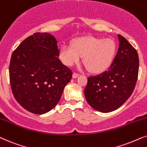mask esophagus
<instances>
[{"label": "esophagus", "mask_w": 147, "mask_h": 147, "mask_svg": "<svg viewBox=\"0 0 147 147\" xmlns=\"http://www.w3.org/2000/svg\"><path fill=\"white\" fill-rule=\"evenodd\" d=\"M79 76V74L76 73V72H74L73 75H72V78H73V79H76V78H77Z\"/></svg>", "instance_id": "esophagus-1"}]
</instances>
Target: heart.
I'll use <instances>...</instances> for the list:
<instances>
[{"label": "heart", "instance_id": "b5f03b06", "mask_svg": "<svg viewBox=\"0 0 147 147\" xmlns=\"http://www.w3.org/2000/svg\"><path fill=\"white\" fill-rule=\"evenodd\" d=\"M116 52V44L111 39L85 37L75 40L72 46L65 44L60 50L62 63L70 66L83 56V62L90 71L99 72L108 67Z\"/></svg>", "mask_w": 147, "mask_h": 147}]
</instances>
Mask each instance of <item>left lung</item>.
I'll use <instances>...</instances> for the list:
<instances>
[{"label": "left lung", "mask_w": 147, "mask_h": 147, "mask_svg": "<svg viewBox=\"0 0 147 147\" xmlns=\"http://www.w3.org/2000/svg\"><path fill=\"white\" fill-rule=\"evenodd\" d=\"M118 36L119 48L110 67L99 75L88 77L84 90L88 103L102 113L114 111L124 104L137 81V51L124 37Z\"/></svg>", "instance_id": "8db88e82"}]
</instances>
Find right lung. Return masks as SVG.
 Segmentation results:
<instances>
[{
    "label": "right lung",
    "mask_w": 147,
    "mask_h": 147,
    "mask_svg": "<svg viewBox=\"0 0 147 147\" xmlns=\"http://www.w3.org/2000/svg\"><path fill=\"white\" fill-rule=\"evenodd\" d=\"M55 38L35 33L19 44L11 56L9 77L17 102L26 110L44 114L57 105L72 72L58 59Z\"/></svg>",
    "instance_id": "right-lung-1"
}]
</instances>
